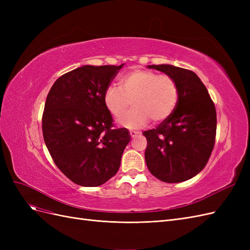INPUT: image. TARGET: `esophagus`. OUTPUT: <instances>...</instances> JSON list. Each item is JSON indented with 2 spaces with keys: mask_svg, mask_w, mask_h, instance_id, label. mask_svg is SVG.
<instances>
[{
  "mask_svg": "<svg viewBox=\"0 0 250 250\" xmlns=\"http://www.w3.org/2000/svg\"><path fill=\"white\" fill-rule=\"evenodd\" d=\"M129 133H130V135H131V138H134V137H137L138 134H140V131H137V130H129Z\"/></svg>",
  "mask_w": 250,
  "mask_h": 250,
  "instance_id": "34e87169",
  "label": "esophagus"
}]
</instances>
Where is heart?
Masks as SVG:
<instances>
[{
  "mask_svg": "<svg viewBox=\"0 0 250 250\" xmlns=\"http://www.w3.org/2000/svg\"><path fill=\"white\" fill-rule=\"evenodd\" d=\"M120 88L110 84L104 90V105L110 115L120 119L125 115L130 102L132 109L120 120L128 128L145 125L149 119L153 123L167 120L175 109L179 88L175 79L169 75L134 69L119 78Z\"/></svg>",
  "mask_w": 250,
  "mask_h": 250,
  "instance_id": "heart-1",
  "label": "heart"
}]
</instances>
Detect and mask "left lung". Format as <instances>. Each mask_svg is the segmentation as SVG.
<instances>
[{
  "label": "left lung",
  "mask_w": 250,
  "mask_h": 250,
  "mask_svg": "<svg viewBox=\"0 0 250 250\" xmlns=\"http://www.w3.org/2000/svg\"><path fill=\"white\" fill-rule=\"evenodd\" d=\"M148 67L175 79L179 96L172 115L155 129L143 132L147 167L164 183H181L197 175L208 162L216 139L215 104L194 72L171 64Z\"/></svg>",
  "instance_id": "obj_1"
}]
</instances>
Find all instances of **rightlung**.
<instances>
[{"label":"right lung","instance_id":"add662e5","mask_svg":"<svg viewBox=\"0 0 250 250\" xmlns=\"http://www.w3.org/2000/svg\"><path fill=\"white\" fill-rule=\"evenodd\" d=\"M123 65L77 67L59 77L47 96L43 140L57 168L76 185L101 186L120 168L130 134L113 127L103 94Z\"/></svg>","mask_w":250,"mask_h":250}]
</instances>
